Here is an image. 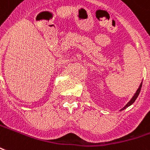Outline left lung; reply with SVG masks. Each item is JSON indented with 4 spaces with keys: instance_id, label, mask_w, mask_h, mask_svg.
<instances>
[{
    "instance_id": "8db88e82",
    "label": "left lung",
    "mask_w": 150,
    "mask_h": 150,
    "mask_svg": "<svg viewBox=\"0 0 150 150\" xmlns=\"http://www.w3.org/2000/svg\"><path fill=\"white\" fill-rule=\"evenodd\" d=\"M142 83L140 84V86H139V87H138V89H137V91H136V93H135V95H134V97H133L131 98V100L129 101V103H127V104H126V106H125V107H124V108H123V109H122V110L126 109V107H128V106H131L132 104H133V103H134V102H135V100L137 99V96H138V95H139V94H140L141 89H142Z\"/></svg>"
}]
</instances>
